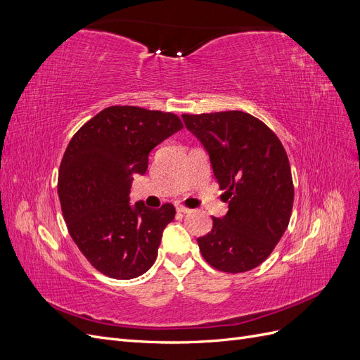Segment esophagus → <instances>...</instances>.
<instances>
[{
    "mask_svg": "<svg viewBox=\"0 0 360 360\" xmlns=\"http://www.w3.org/2000/svg\"><path fill=\"white\" fill-rule=\"evenodd\" d=\"M176 209H177V212H180V213H189V212H191V209H188V207H184V205H181V204H177Z\"/></svg>",
    "mask_w": 360,
    "mask_h": 360,
    "instance_id": "esophagus-1",
    "label": "esophagus"
}]
</instances>
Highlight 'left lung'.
Masks as SVG:
<instances>
[{
    "instance_id": "obj_1",
    "label": "left lung",
    "mask_w": 360,
    "mask_h": 360,
    "mask_svg": "<svg viewBox=\"0 0 360 360\" xmlns=\"http://www.w3.org/2000/svg\"><path fill=\"white\" fill-rule=\"evenodd\" d=\"M209 153L228 213L198 238L204 259L226 274L255 269L285 233L294 186L288 156L261 120L243 111L183 114Z\"/></svg>"
}]
</instances>
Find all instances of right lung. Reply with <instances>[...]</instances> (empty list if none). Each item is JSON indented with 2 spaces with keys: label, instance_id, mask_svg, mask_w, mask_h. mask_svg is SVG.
Masks as SVG:
<instances>
[{
  "label": "right lung",
  "instance_id": "add662e5",
  "mask_svg": "<svg viewBox=\"0 0 360 360\" xmlns=\"http://www.w3.org/2000/svg\"><path fill=\"white\" fill-rule=\"evenodd\" d=\"M183 127L172 112L110 106L73 135L58 172L68 230L90 264L105 276L132 279L153 266L162 233L176 216L172 204L151 210L129 193L148 155Z\"/></svg>",
  "mask_w": 360,
  "mask_h": 360
}]
</instances>
